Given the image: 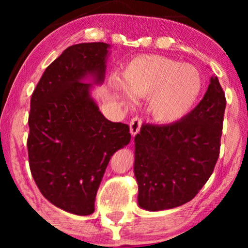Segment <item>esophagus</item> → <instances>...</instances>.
Masks as SVG:
<instances>
[{
	"label": "esophagus",
	"instance_id": "1",
	"mask_svg": "<svg viewBox=\"0 0 248 248\" xmlns=\"http://www.w3.org/2000/svg\"><path fill=\"white\" fill-rule=\"evenodd\" d=\"M141 124H142V120L139 116H134L132 118L131 122H130V130H131V134L134 135L139 133V131H140V127H141Z\"/></svg>",
	"mask_w": 248,
	"mask_h": 248
}]
</instances>
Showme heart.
I'll return each instance as SVG.
<instances>
[{"label": "heart", "instance_id": "b5f03b06", "mask_svg": "<svg viewBox=\"0 0 248 248\" xmlns=\"http://www.w3.org/2000/svg\"><path fill=\"white\" fill-rule=\"evenodd\" d=\"M126 90L114 80V89L132 100L149 98V110L155 121L172 123L186 116L202 90V78L189 64L160 55H141L128 64L123 73Z\"/></svg>", "mask_w": 248, "mask_h": 248}]
</instances>
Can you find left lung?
<instances>
[{
  "label": "left lung",
  "mask_w": 248,
  "mask_h": 248,
  "mask_svg": "<svg viewBox=\"0 0 248 248\" xmlns=\"http://www.w3.org/2000/svg\"><path fill=\"white\" fill-rule=\"evenodd\" d=\"M225 109V93L218 78L212 77L203 99L181 121L142 124L134 138L142 209H172L195 198L219 158Z\"/></svg>",
  "instance_id": "8db88e82"
}]
</instances>
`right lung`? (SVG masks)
Masks as SVG:
<instances>
[{
	"label": "right lung",
	"mask_w": 248,
	"mask_h": 248,
	"mask_svg": "<svg viewBox=\"0 0 248 248\" xmlns=\"http://www.w3.org/2000/svg\"><path fill=\"white\" fill-rule=\"evenodd\" d=\"M106 43L70 46L40 78L30 100L29 167L42 194L73 215L94 211L111 155L130 143L127 124L108 121L90 98L91 74L104 80Z\"/></svg>",
	"instance_id": "right-lung-1"
}]
</instances>
